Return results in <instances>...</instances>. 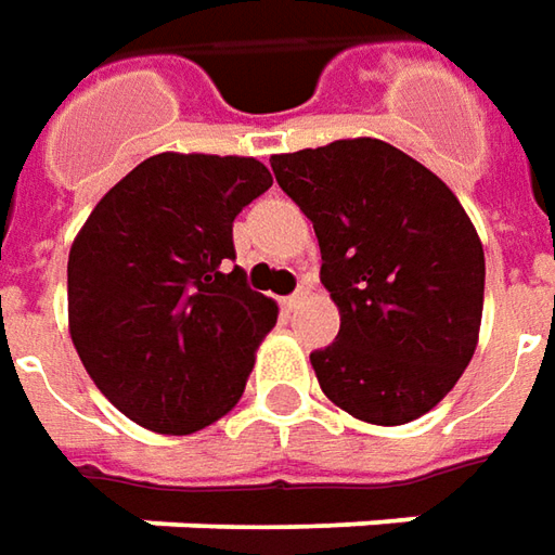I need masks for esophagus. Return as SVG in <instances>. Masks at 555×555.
<instances>
[{
    "label": "esophagus",
    "instance_id": "34e87169",
    "mask_svg": "<svg viewBox=\"0 0 555 555\" xmlns=\"http://www.w3.org/2000/svg\"><path fill=\"white\" fill-rule=\"evenodd\" d=\"M304 300H307V288H297V292L288 294V297H282V309H288V312H292V309L300 307Z\"/></svg>",
    "mask_w": 555,
    "mask_h": 555
}]
</instances>
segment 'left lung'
I'll return each mask as SVG.
<instances>
[{"instance_id": "left-lung-1", "label": "left lung", "mask_w": 555, "mask_h": 555, "mask_svg": "<svg viewBox=\"0 0 555 555\" xmlns=\"http://www.w3.org/2000/svg\"><path fill=\"white\" fill-rule=\"evenodd\" d=\"M279 188L312 221L337 340L309 361L349 416H425L474 358L483 319V243L447 184L383 139L273 154Z\"/></svg>"}]
</instances>
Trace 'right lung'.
I'll list each match as a JSON object with an SVG mask.
<instances>
[{
  "label": "right lung",
  "instance_id": "add662e5",
  "mask_svg": "<svg viewBox=\"0 0 555 555\" xmlns=\"http://www.w3.org/2000/svg\"><path fill=\"white\" fill-rule=\"evenodd\" d=\"M273 184L255 157L164 151L127 172L69 251V334L127 420L194 435L243 398L279 307L230 267L233 218Z\"/></svg>",
  "mask_w": 555,
  "mask_h": 555
}]
</instances>
